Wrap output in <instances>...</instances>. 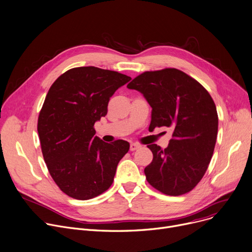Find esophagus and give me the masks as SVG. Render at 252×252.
<instances>
[{
    "label": "esophagus",
    "instance_id": "esophagus-1",
    "mask_svg": "<svg viewBox=\"0 0 252 252\" xmlns=\"http://www.w3.org/2000/svg\"><path fill=\"white\" fill-rule=\"evenodd\" d=\"M141 146L139 145V144H136V143H132V144H130V146H129V149H130V151H135V150H137V149H139Z\"/></svg>",
    "mask_w": 252,
    "mask_h": 252
}]
</instances>
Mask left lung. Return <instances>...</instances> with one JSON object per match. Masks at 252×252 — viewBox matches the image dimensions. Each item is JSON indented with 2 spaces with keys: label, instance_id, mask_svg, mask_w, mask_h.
Masks as SVG:
<instances>
[{
  "label": "left lung",
  "instance_id": "left-lung-1",
  "mask_svg": "<svg viewBox=\"0 0 252 252\" xmlns=\"http://www.w3.org/2000/svg\"><path fill=\"white\" fill-rule=\"evenodd\" d=\"M127 88L142 93L152 107L149 128L173 130L166 149L148 145L153 160L144 170L147 181L167 195L190 191L205 175L216 145L218 113L211 95L177 69L145 72Z\"/></svg>",
  "mask_w": 252,
  "mask_h": 252
}]
</instances>
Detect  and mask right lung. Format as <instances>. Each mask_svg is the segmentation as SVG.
Here are the masks:
<instances>
[{
  "label": "right lung",
  "instance_id": "right-lung-1",
  "mask_svg": "<svg viewBox=\"0 0 252 252\" xmlns=\"http://www.w3.org/2000/svg\"><path fill=\"white\" fill-rule=\"evenodd\" d=\"M130 77L96 66H79L61 75L49 88L38 116L42 155L58 187L76 199L107 190L129 144H107L94 124L107 114L110 97Z\"/></svg>",
  "mask_w": 252,
  "mask_h": 252
}]
</instances>
